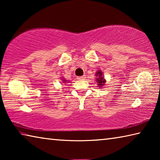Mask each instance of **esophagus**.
<instances>
[{
  "mask_svg": "<svg viewBox=\"0 0 160 160\" xmlns=\"http://www.w3.org/2000/svg\"><path fill=\"white\" fill-rule=\"evenodd\" d=\"M85 75H82V76L78 77V80H85Z\"/></svg>",
  "mask_w": 160,
  "mask_h": 160,
  "instance_id": "esophagus-1",
  "label": "esophagus"
}]
</instances>
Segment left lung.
Here are the masks:
<instances>
[{"mask_svg": "<svg viewBox=\"0 0 160 160\" xmlns=\"http://www.w3.org/2000/svg\"><path fill=\"white\" fill-rule=\"evenodd\" d=\"M95 75L97 76L96 82H97V86L102 88V87L104 86L105 83H106V80H105L104 77L103 76V72L101 70H99L98 71H97Z\"/></svg>", "mask_w": 160, "mask_h": 160, "instance_id": "obj_1", "label": "left lung"}]
</instances>
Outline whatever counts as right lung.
<instances>
[{"mask_svg":"<svg viewBox=\"0 0 160 160\" xmlns=\"http://www.w3.org/2000/svg\"><path fill=\"white\" fill-rule=\"evenodd\" d=\"M61 80H62V82H63V83H66V82H69L68 80H66L64 78H61Z\"/></svg>","mask_w":160,"mask_h":160,"instance_id":"obj_1","label":"right lung"}]
</instances>
